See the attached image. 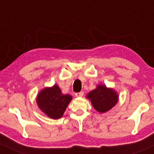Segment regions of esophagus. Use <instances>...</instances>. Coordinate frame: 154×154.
<instances>
[{"mask_svg": "<svg viewBox=\"0 0 154 154\" xmlns=\"http://www.w3.org/2000/svg\"><path fill=\"white\" fill-rule=\"evenodd\" d=\"M83 95H84V93H83L82 91L79 92V93H75V95H76V96H77V97H82Z\"/></svg>", "mask_w": 154, "mask_h": 154, "instance_id": "1", "label": "esophagus"}]
</instances>
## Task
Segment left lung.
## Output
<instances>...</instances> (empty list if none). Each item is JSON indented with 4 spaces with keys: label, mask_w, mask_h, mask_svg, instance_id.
I'll return each instance as SVG.
<instances>
[{
    "label": "left lung",
    "mask_w": 154,
    "mask_h": 154,
    "mask_svg": "<svg viewBox=\"0 0 154 154\" xmlns=\"http://www.w3.org/2000/svg\"><path fill=\"white\" fill-rule=\"evenodd\" d=\"M97 111L105 113L112 109L118 102L119 96L114 89L104 85H98L95 90L86 95Z\"/></svg>",
    "instance_id": "left-lung-1"
}]
</instances>
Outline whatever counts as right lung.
<instances>
[{
    "label": "right lung",
    "mask_w": 154,
    "mask_h": 154,
    "mask_svg": "<svg viewBox=\"0 0 154 154\" xmlns=\"http://www.w3.org/2000/svg\"><path fill=\"white\" fill-rule=\"evenodd\" d=\"M72 99V95H64L56 85L42 90L37 96V104L45 115L54 119L63 116L67 106Z\"/></svg>",
    "instance_id": "right-lung-1"
}]
</instances>
